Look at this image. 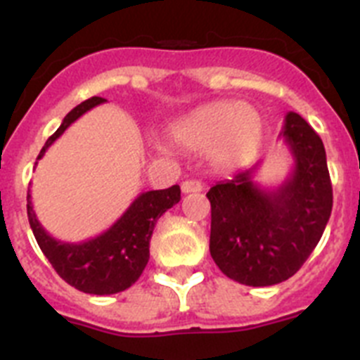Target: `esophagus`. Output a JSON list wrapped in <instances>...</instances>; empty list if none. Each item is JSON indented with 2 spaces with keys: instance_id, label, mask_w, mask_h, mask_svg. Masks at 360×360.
<instances>
[{
  "instance_id": "esophagus-1",
  "label": "esophagus",
  "mask_w": 360,
  "mask_h": 360,
  "mask_svg": "<svg viewBox=\"0 0 360 360\" xmlns=\"http://www.w3.org/2000/svg\"><path fill=\"white\" fill-rule=\"evenodd\" d=\"M202 189L203 186L202 182H198V180H186V182H182L184 195H189V193H200Z\"/></svg>"
}]
</instances>
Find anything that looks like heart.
<instances>
[{"mask_svg": "<svg viewBox=\"0 0 360 360\" xmlns=\"http://www.w3.org/2000/svg\"><path fill=\"white\" fill-rule=\"evenodd\" d=\"M263 124L257 111L236 103H212L196 110L176 124L173 136L182 146L207 151L219 164H243L256 155L262 144Z\"/></svg>", "mask_w": 360, "mask_h": 360, "instance_id": "heart-1", "label": "heart"}]
</instances>
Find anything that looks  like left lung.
<instances>
[{
	"instance_id": "obj_1",
	"label": "left lung",
	"mask_w": 360,
	"mask_h": 360,
	"mask_svg": "<svg viewBox=\"0 0 360 360\" xmlns=\"http://www.w3.org/2000/svg\"><path fill=\"white\" fill-rule=\"evenodd\" d=\"M279 136L294 158L281 186H259L254 180L256 164L207 193L212 259L227 278L249 287L292 278L316 249L332 214V182L321 136L294 111L285 117Z\"/></svg>"
}]
</instances>
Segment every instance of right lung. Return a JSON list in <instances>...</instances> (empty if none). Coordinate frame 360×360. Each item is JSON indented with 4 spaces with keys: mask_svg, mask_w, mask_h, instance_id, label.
Masks as SVG:
<instances>
[{
    "mask_svg": "<svg viewBox=\"0 0 360 360\" xmlns=\"http://www.w3.org/2000/svg\"><path fill=\"white\" fill-rule=\"evenodd\" d=\"M103 103V97H91L73 108L43 146L37 160L43 158L46 149L68 129V126L86 111ZM30 198L28 191L27 212L30 229L39 249L49 257L57 274L84 294L110 295L126 290L141 278L149 262L153 229L167 209L180 202V187L173 186L169 189L142 193L108 231L81 243H68L50 236L39 224Z\"/></svg>",
    "mask_w": 360,
    "mask_h": 360,
    "instance_id": "right-lung-1",
    "label": "right lung"
}]
</instances>
